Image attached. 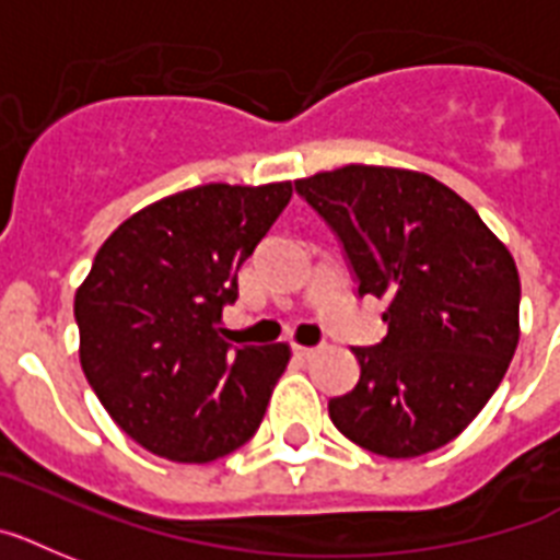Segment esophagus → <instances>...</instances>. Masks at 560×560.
Here are the masks:
<instances>
[{
  "instance_id": "obj_1",
  "label": "esophagus",
  "mask_w": 560,
  "mask_h": 560,
  "mask_svg": "<svg viewBox=\"0 0 560 560\" xmlns=\"http://www.w3.org/2000/svg\"><path fill=\"white\" fill-rule=\"evenodd\" d=\"M293 353L299 359H313L319 353V348H307V345H293Z\"/></svg>"
}]
</instances>
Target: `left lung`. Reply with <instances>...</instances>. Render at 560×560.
Instances as JSON below:
<instances>
[{
    "instance_id": "left-lung-1",
    "label": "left lung",
    "mask_w": 560,
    "mask_h": 560,
    "mask_svg": "<svg viewBox=\"0 0 560 560\" xmlns=\"http://www.w3.org/2000/svg\"><path fill=\"white\" fill-rule=\"evenodd\" d=\"M295 192L342 241L357 293L385 302L388 334L353 348L359 383L327 402L334 425L394 460L452 443L515 357L512 253L471 203L422 172L351 163L295 180Z\"/></svg>"
}]
</instances>
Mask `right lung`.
<instances>
[{"label": "right lung", "mask_w": 560, "mask_h": 560, "mask_svg": "<svg viewBox=\"0 0 560 560\" xmlns=\"http://www.w3.org/2000/svg\"><path fill=\"white\" fill-rule=\"evenodd\" d=\"M290 180L203 184L149 203L97 249L77 288L80 365L112 420L175 463H209L265 420L290 348L221 336L238 270L288 207Z\"/></svg>", "instance_id": "right-lung-1"}]
</instances>
